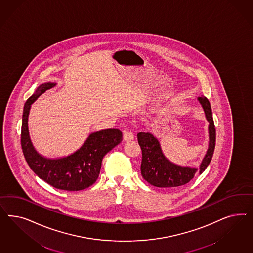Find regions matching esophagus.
Instances as JSON below:
<instances>
[{"label": "esophagus", "mask_w": 253, "mask_h": 253, "mask_svg": "<svg viewBox=\"0 0 253 253\" xmlns=\"http://www.w3.org/2000/svg\"><path fill=\"white\" fill-rule=\"evenodd\" d=\"M133 139V133L131 131H124L123 133V140L125 142H128V141H131Z\"/></svg>", "instance_id": "1"}]
</instances>
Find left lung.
I'll use <instances>...</instances> for the list:
<instances>
[{"label":"left lung","mask_w":253,"mask_h":253,"mask_svg":"<svg viewBox=\"0 0 253 253\" xmlns=\"http://www.w3.org/2000/svg\"><path fill=\"white\" fill-rule=\"evenodd\" d=\"M198 100L204 109L206 119L209 122V148L207 153L199 166V168L183 167L169 161L161 150L159 140L150 132H139L138 144L142 150L141 174L143 178L157 187L173 188L182 186L191 181L196 172L202 173L213 156L216 141V131L212 119L211 104L205 96Z\"/></svg>","instance_id":"obj_1"}]
</instances>
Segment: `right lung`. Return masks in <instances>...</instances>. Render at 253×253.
Masks as SVG:
<instances>
[{"mask_svg": "<svg viewBox=\"0 0 253 253\" xmlns=\"http://www.w3.org/2000/svg\"><path fill=\"white\" fill-rule=\"evenodd\" d=\"M55 85V83L40 85L35 93L27 100L22 117L21 146L26 161L37 176L57 189L79 191L95 183L104 156L123 141V133L118 129L92 132L76 152L60 159H48L40 155L32 145L29 133L30 109L40 95Z\"/></svg>", "mask_w": 253, "mask_h": 253, "instance_id": "right-lung-1", "label": "right lung"}]
</instances>
